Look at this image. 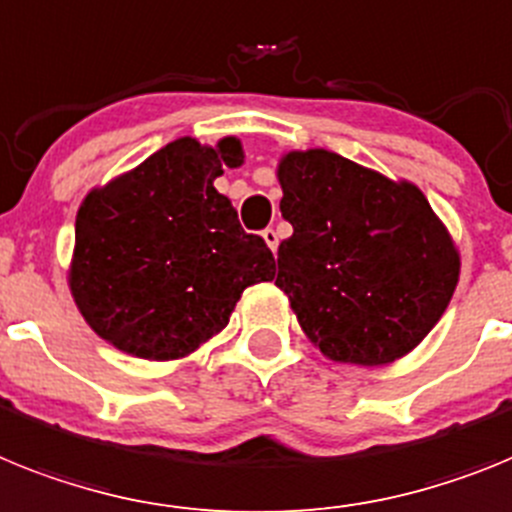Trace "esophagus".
<instances>
[{
    "label": "esophagus",
    "instance_id": "esophagus-1",
    "mask_svg": "<svg viewBox=\"0 0 512 512\" xmlns=\"http://www.w3.org/2000/svg\"><path fill=\"white\" fill-rule=\"evenodd\" d=\"M262 239H265V244H268L270 250H278V231H275L273 226H268V229L262 231Z\"/></svg>",
    "mask_w": 512,
    "mask_h": 512
}]
</instances>
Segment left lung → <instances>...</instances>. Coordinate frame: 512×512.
Here are the masks:
<instances>
[{
    "label": "left lung",
    "instance_id": "obj_1",
    "mask_svg": "<svg viewBox=\"0 0 512 512\" xmlns=\"http://www.w3.org/2000/svg\"><path fill=\"white\" fill-rule=\"evenodd\" d=\"M278 182L293 234L278 247L275 286L306 337L355 366H384L420 345L461 265L420 188L324 149L288 151Z\"/></svg>",
    "mask_w": 512,
    "mask_h": 512
}]
</instances>
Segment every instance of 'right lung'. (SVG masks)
Instances as JSON below:
<instances>
[{"mask_svg":"<svg viewBox=\"0 0 512 512\" xmlns=\"http://www.w3.org/2000/svg\"><path fill=\"white\" fill-rule=\"evenodd\" d=\"M242 159L231 136L216 146L177 139L84 198L69 286L102 340L175 361L224 330L244 288L273 281L268 244L213 188Z\"/></svg>","mask_w":512,"mask_h":512,"instance_id":"obj_1","label":"right lung"}]
</instances>
